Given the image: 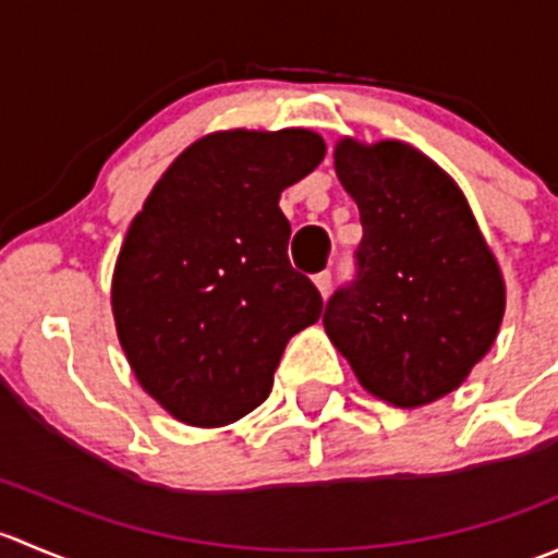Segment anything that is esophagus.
<instances>
[{"label": "esophagus", "mask_w": 558, "mask_h": 558, "mask_svg": "<svg viewBox=\"0 0 558 558\" xmlns=\"http://www.w3.org/2000/svg\"><path fill=\"white\" fill-rule=\"evenodd\" d=\"M313 283L318 286V291H320V296H326L331 291V272L329 269H324V272H318L313 278Z\"/></svg>", "instance_id": "obj_1"}]
</instances>
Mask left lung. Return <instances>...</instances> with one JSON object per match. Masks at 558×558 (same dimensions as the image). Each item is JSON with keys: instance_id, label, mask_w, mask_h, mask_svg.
Wrapping results in <instances>:
<instances>
[{"instance_id": "1", "label": "left lung", "mask_w": 558, "mask_h": 558, "mask_svg": "<svg viewBox=\"0 0 558 558\" xmlns=\"http://www.w3.org/2000/svg\"><path fill=\"white\" fill-rule=\"evenodd\" d=\"M359 205L356 278L331 294L324 326L359 384L418 408L464 384L497 340L505 283L459 185L397 140L335 148Z\"/></svg>"}]
</instances>
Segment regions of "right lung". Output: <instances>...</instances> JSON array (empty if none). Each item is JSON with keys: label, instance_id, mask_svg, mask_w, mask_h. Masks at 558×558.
<instances>
[{"label": "right lung", "instance_id": "obj_1", "mask_svg": "<svg viewBox=\"0 0 558 558\" xmlns=\"http://www.w3.org/2000/svg\"><path fill=\"white\" fill-rule=\"evenodd\" d=\"M324 154L311 129L207 134L129 227L112 272L118 340L140 386L183 424L256 410L286 342L318 320L324 300L291 267L278 199Z\"/></svg>", "mask_w": 558, "mask_h": 558}]
</instances>
